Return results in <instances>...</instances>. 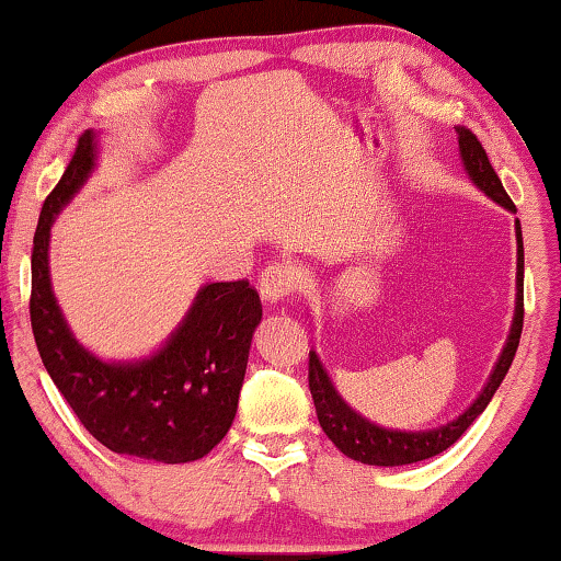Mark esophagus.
Segmentation results:
<instances>
[{
	"mask_svg": "<svg viewBox=\"0 0 561 561\" xmlns=\"http://www.w3.org/2000/svg\"><path fill=\"white\" fill-rule=\"evenodd\" d=\"M257 286H261V296L268 304H278V300L293 296L300 286V273L296 265L288 261H273L263 268L261 278H257Z\"/></svg>",
	"mask_w": 561,
	"mask_h": 561,
	"instance_id": "esophagus-1",
	"label": "esophagus"
}]
</instances>
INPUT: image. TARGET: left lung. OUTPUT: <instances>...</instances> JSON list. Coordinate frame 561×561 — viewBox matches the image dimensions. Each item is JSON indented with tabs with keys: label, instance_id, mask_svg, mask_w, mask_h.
<instances>
[{
	"label": "left lung",
	"instance_id": "obj_1",
	"mask_svg": "<svg viewBox=\"0 0 561 561\" xmlns=\"http://www.w3.org/2000/svg\"><path fill=\"white\" fill-rule=\"evenodd\" d=\"M456 133H459L461 160L463 165H467L473 183H477L489 197H494L499 205H504L506 210L516 213V205L512 203V197L506 195L502 180H499L494 168H491L486 150L481 148L477 135L467 130V127H456ZM516 255H519L516 257V313H514L510 341H506V346L502 351V356H499L494 374L489 376V383L484 386V391H481L479 399L473 401L459 419H454L451 424L431 428V431H393V428L370 424V421L358 416V413L353 411L339 393H335L333 383L329 381V374H325L321 366V360H318L313 351L308 353V389H310V396H313L318 421H321L325 436H329L343 454L360 463H370V467H401V463L431 459V456L442 454L449 449L451 444L459 442L463 431L473 424V419L486 409L491 396L496 393L499 383L504 381L506 370L512 366L516 348H519L522 325H524V243H522L519 220H516Z\"/></svg>",
	"mask_w": 561,
	"mask_h": 561
}]
</instances>
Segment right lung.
Here are the masks:
<instances>
[{
	"label": "right lung",
	"mask_w": 561,
	"mask_h": 561,
	"mask_svg": "<svg viewBox=\"0 0 561 561\" xmlns=\"http://www.w3.org/2000/svg\"><path fill=\"white\" fill-rule=\"evenodd\" d=\"M94 165V135L84 130L42 205L32 248L30 318L51 381L80 424L115 454L162 463L203 459L236 419L248 351L263 306L243 280L210 283L168 346L140 364H102L72 339L49 286V228Z\"/></svg>",
	"instance_id": "1"
}]
</instances>
